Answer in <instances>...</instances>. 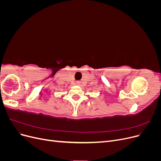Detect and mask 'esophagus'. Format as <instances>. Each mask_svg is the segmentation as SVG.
Here are the masks:
<instances>
[{"label": "esophagus", "mask_w": 161, "mask_h": 161, "mask_svg": "<svg viewBox=\"0 0 161 161\" xmlns=\"http://www.w3.org/2000/svg\"><path fill=\"white\" fill-rule=\"evenodd\" d=\"M75 84H76V85H80V81H76V82H75Z\"/></svg>", "instance_id": "esophagus-1"}]
</instances>
